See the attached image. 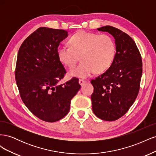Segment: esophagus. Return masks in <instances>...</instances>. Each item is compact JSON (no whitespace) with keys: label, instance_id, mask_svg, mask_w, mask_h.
<instances>
[{"label":"esophagus","instance_id":"34e87169","mask_svg":"<svg viewBox=\"0 0 156 156\" xmlns=\"http://www.w3.org/2000/svg\"><path fill=\"white\" fill-rule=\"evenodd\" d=\"M85 83H87V81H85V80H83V79H79V84L80 85H83V84Z\"/></svg>","mask_w":156,"mask_h":156}]
</instances>
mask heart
<instances>
[{
    "mask_svg": "<svg viewBox=\"0 0 156 156\" xmlns=\"http://www.w3.org/2000/svg\"><path fill=\"white\" fill-rule=\"evenodd\" d=\"M69 44L70 47L59 46L57 55L68 68H73L81 56L82 62L69 71L72 77L87 78L96 71L104 72L115 58L116 45L109 35L80 31L71 37Z\"/></svg>",
    "mask_w": 156,
    "mask_h": 156,
    "instance_id": "heart-1",
    "label": "heart"
}]
</instances>
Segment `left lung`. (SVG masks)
I'll return each mask as SVG.
<instances>
[{"label":"left lung","instance_id":"obj_1","mask_svg":"<svg viewBox=\"0 0 156 156\" xmlns=\"http://www.w3.org/2000/svg\"><path fill=\"white\" fill-rule=\"evenodd\" d=\"M97 29L114 37L116 52L109 68L91 81L92 111L99 119L114 121L126 114L138 95L142 58L135 41L125 32L111 26Z\"/></svg>","mask_w":156,"mask_h":156}]
</instances>
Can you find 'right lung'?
<instances>
[{
	"instance_id": "obj_1",
	"label": "right lung",
	"mask_w": 156,
	"mask_h": 156,
	"mask_svg": "<svg viewBox=\"0 0 156 156\" xmlns=\"http://www.w3.org/2000/svg\"><path fill=\"white\" fill-rule=\"evenodd\" d=\"M64 30L40 27L28 36L17 54L16 80L23 103L40 120L55 122L66 115L72 99L81 88L73 77L59 81L66 72L57 55Z\"/></svg>"
}]
</instances>
